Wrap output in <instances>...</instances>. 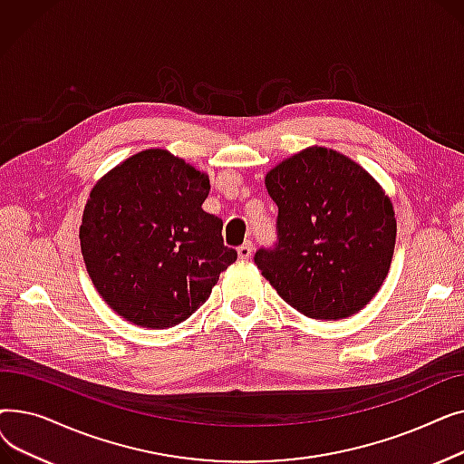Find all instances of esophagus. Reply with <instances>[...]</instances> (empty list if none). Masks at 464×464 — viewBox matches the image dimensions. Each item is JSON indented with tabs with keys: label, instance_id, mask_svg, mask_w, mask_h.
Here are the masks:
<instances>
[{
	"label": "esophagus",
	"instance_id": "esophagus-1",
	"mask_svg": "<svg viewBox=\"0 0 464 464\" xmlns=\"http://www.w3.org/2000/svg\"><path fill=\"white\" fill-rule=\"evenodd\" d=\"M238 257L242 259V261H248L250 257H252V252H254V245H252V242L250 240H246L245 242V245H240L238 246Z\"/></svg>",
	"mask_w": 464,
	"mask_h": 464
}]
</instances>
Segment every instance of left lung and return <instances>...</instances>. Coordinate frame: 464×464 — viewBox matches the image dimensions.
I'll return each mask as SVG.
<instances>
[{"label":"left lung","instance_id":"obj_1","mask_svg":"<svg viewBox=\"0 0 464 464\" xmlns=\"http://www.w3.org/2000/svg\"><path fill=\"white\" fill-rule=\"evenodd\" d=\"M265 184L278 207L276 242L256 252L257 269L308 318H350L392 266V199L361 165L324 146L284 160Z\"/></svg>","mask_w":464,"mask_h":464}]
</instances>
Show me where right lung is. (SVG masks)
I'll return each mask as SVG.
<instances>
[{"mask_svg": "<svg viewBox=\"0 0 464 464\" xmlns=\"http://www.w3.org/2000/svg\"><path fill=\"white\" fill-rule=\"evenodd\" d=\"M210 182L167 150H144L90 191L81 226L88 275L121 318L173 327L208 297L237 259L222 218L203 210Z\"/></svg>", "mask_w": 464, "mask_h": 464, "instance_id": "add662e5", "label": "right lung"}]
</instances>
